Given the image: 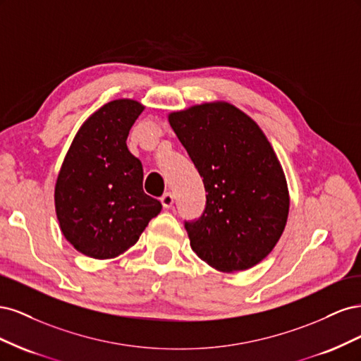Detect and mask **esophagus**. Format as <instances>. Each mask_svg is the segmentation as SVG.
<instances>
[{
	"label": "esophagus",
	"instance_id": "1",
	"mask_svg": "<svg viewBox=\"0 0 361 361\" xmlns=\"http://www.w3.org/2000/svg\"><path fill=\"white\" fill-rule=\"evenodd\" d=\"M173 202H174V197H173L171 192H166L161 197V203H162L164 207H166V209H169V207L173 206Z\"/></svg>",
	"mask_w": 361,
	"mask_h": 361
}]
</instances>
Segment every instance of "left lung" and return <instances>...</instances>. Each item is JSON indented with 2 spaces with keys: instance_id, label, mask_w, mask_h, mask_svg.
I'll list each match as a JSON object with an SVG mask.
<instances>
[{
  "instance_id": "8db88e82",
  "label": "left lung",
  "mask_w": 361,
  "mask_h": 361,
  "mask_svg": "<svg viewBox=\"0 0 361 361\" xmlns=\"http://www.w3.org/2000/svg\"><path fill=\"white\" fill-rule=\"evenodd\" d=\"M169 122L207 192L203 214L185 221L194 253L224 272L257 265L279 243L289 212L285 174L265 134L227 102L171 113Z\"/></svg>"
}]
</instances>
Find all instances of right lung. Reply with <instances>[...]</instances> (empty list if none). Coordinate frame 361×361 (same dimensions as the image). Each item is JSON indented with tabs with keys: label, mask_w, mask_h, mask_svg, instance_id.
<instances>
[{
	"label": "right lung",
	"mask_w": 361,
	"mask_h": 361,
	"mask_svg": "<svg viewBox=\"0 0 361 361\" xmlns=\"http://www.w3.org/2000/svg\"><path fill=\"white\" fill-rule=\"evenodd\" d=\"M143 110L130 99L105 104L82 123L63 161L56 183L60 228L89 257L122 255L161 212L162 204L143 191V166L126 146Z\"/></svg>",
	"instance_id": "add662e5"
}]
</instances>
